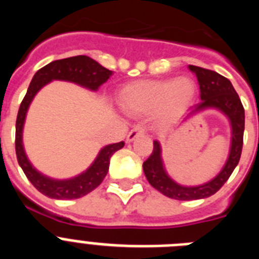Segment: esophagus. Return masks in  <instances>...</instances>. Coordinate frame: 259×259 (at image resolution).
Here are the masks:
<instances>
[{
    "label": "esophagus",
    "instance_id": "obj_1",
    "mask_svg": "<svg viewBox=\"0 0 259 259\" xmlns=\"http://www.w3.org/2000/svg\"><path fill=\"white\" fill-rule=\"evenodd\" d=\"M144 132H145V127H144V125H140V124L135 125L131 131H130V134H128L127 141H130V143H131V141H134L137 136L144 135Z\"/></svg>",
    "mask_w": 259,
    "mask_h": 259
}]
</instances>
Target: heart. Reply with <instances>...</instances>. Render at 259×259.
<instances>
[{
    "mask_svg": "<svg viewBox=\"0 0 259 259\" xmlns=\"http://www.w3.org/2000/svg\"><path fill=\"white\" fill-rule=\"evenodd\" d=\"M194 91V83L185 76L141 80L123 89L120 105L131 114L154 111L158 120L166 122L182 113L193 98Z\"/></svg>",
    "mask_w": 259,
    "mask_h": 259,
    "instance_id": "b5f03b06",
    "label": "heart"
}]
</instances>
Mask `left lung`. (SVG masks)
Returning a JSON list of instances; mask_svg holds the SVG:
<instances>
[{"mask_svg":"<svg viewBox=\"0 0 259 259\" xmlns=\"http://www.w3.org/2000/svg\"><path fill=\"white\" fill-rule=\"evenodd\" d=\"M197 76L201 91V102L194 105L191 114L198 113L207 107H215L228 116L232 127V143H231L230 157L224 164L223 170L215 176L211 182L198 187H183L176 184L167 176L162 164L161 146L158 141L153 143V152L143 163L146 179L157 191L174 200L189 201L200 200L212 196L223 187L228 180L241 157L242 141H244V127H245V113L239 95L227 77L222 76L215 71L198 66H189Z\"/></svg>","mask_w":259,"mask_h":259,"instance_id":"obj_1","label":"left lung"}]
</instances>
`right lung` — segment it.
<instances>
[{"mask_svg":"<svg viewBox=\"0 0 259 259\" xmlns=\"http://www.w3.org/2000/svg\"><path fill=\"white\" fill-rule=\"evenodd\" d=\"M111 74H113L111 71L102 67L95 59L87 56H76L50 62L49 65L40 68L32 79L28 91L23 98L19 111H18L17 124H15V152H17L18 163L22 167L23 172L26 174L32 185L48 197L56 198V200H75V198L83 197L89 192L97 188L109 171L110 158L116 150L122 149L124 143L120 141V143L105 146L92 166L89 167L85 172L76 176L74 179H50L41 175L32 167L23 149V124H24L29 104L36 93L52 80H67V81H72L92 91H97L98 87L107 81Z\"/></svg>","mask_w":259,"mask_h":259,"instance_id":"obj_1","label":"right lung"}]
</instances>
